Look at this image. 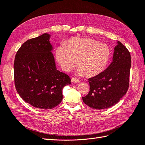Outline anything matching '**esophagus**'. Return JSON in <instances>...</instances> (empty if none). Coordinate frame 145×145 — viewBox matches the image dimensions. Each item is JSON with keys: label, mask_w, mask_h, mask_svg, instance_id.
<instances>
[{"label": "esophagus", "mask_w": 145, "mask_h": 145, "mask_svg": "<svg viewBox=\"0 0 145 145\" xmlns=\"http://www.w3.org/2000/svg\"><path fill=\"white\" fill-rule=\"evenodd\" d=\"M71 81H72V82H73V83H78V82H80V81L78 79H77V78H76L72 77L71 78Z\"/></svg>", "instance_id": "34e87169"}]
</instances>
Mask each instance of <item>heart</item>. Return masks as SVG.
Instances as JSON below:
<instances>
[{
  "label": "heart",
  "mask_w": 145,
  "mask_h": 145,
  "mask_svg": "<svg viewBox=\"0 0 145 145\" xmlns=\"http://www.w3.org/2000/svg\"><path fill=\"white\" fill-rule=\"evenodd\" d=\"M56 57L61 68L69 72L77 63L80 75L95 76L101 73L108 63L110 50L106 45L89 38L70 39L66 45L56 50Z\"/></svg>",
  "instance_id": "heart-1"
}]
</instances>
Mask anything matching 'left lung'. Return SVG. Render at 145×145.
<instances>
[{
    "mask_svg": "<svg viewBox=\"0 0 145 145\" xmlns=\"http://www.w3.org/2000/svg\"><path fill=\"white\" fill-rule=\"evenodd\" d=\"M131 57L120 41L114 48L112 62L105 71L90 78L89 93L82 100L95 109L109 108L119 102L129 88Z\"/></svg>",
    "mask_w": 145,
    "mask_h": 145,
    "instance_id": "obj_1",
    "label": "left lung"
}]
</instances>
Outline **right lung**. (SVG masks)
Here are the masks:
<instances>
[{
    "label": "right lung",
    "instance_id": "right-lung-1",
    "mask_svg": "<svg viewBox=\"0 0 145 145\" xmlns=\"http://www.w3.org/2000/svg\"><path fill=\"white\" fill-rule=\"evenodd\" d=\"M50 35L44 33L25 42L16 53L14 77L16 90L36 108L51 109L63 100V89L70 77L56 67Z\"/></svg>",
    "mask_w": 145,
    "mask_h": 145
}]
</instances>
